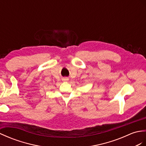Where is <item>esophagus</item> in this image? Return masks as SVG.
<instances>
[{"mask_svg":"<svg viewBox=\"0 0 146 146\" xmlns=\"http://www.w3.org/2000/svg\"><path fill=\"white\" fill-rule=\"evenodd\" d=\"M68 80H69V79L67 78V77H65V78H64V79H63V80H64V81H67Z\"/></svg>","mask_w":146,"mask_h":146,"instance_id":"esophagus-1","label":"esophagus"}]
</instances>
